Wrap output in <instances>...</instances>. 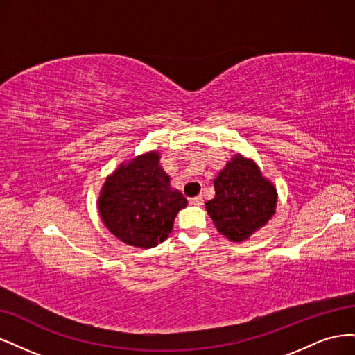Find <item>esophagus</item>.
Wrapping results in <instances>:
<instances>
[{
    "mask_svg": "<svg viewBox=\"0 0 355 355\" xmlns=\"http://www.w3.org/2000/svg\"><path fill=\"white\" fill-rule=\"evenodd\" d=\"M189 202L194 204V206H202V204H204V198H202V196H197V197H194V198H191Z\"/></svg>",
    "mask_w": 355,
    "mask_h": 355,
    "instance_id": "esophagus-1",
    "label": "esophagus"
}]
</instances>
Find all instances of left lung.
Masks as SVG:
<instances>
[{"label":"left lung","mask_w":355,"mask_h":355,"mask_svg":"<svg viewBox=\"0 0 355 355\" xmlns=\"http://www.w3.org/2000/svg\"><path fill=\"white\" fill-rule=\"evenodd\" d=\"M213 184L216 196L206 202V210L232 243L249 240L275 214L277 188L252 158L232 155Z\"/></svg>","instance_id":"obj_1"}]
</instances>
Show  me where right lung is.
<instances>
[{"instance_id":"obj_1","label":"right lung","mask_w":355,"mask_h":355,"mask_svg":"<svg viewBox=\"0 0 355 355\" xmlns=\"http://www.w3.org/2000/svg\"><path fill=\"white\" fill-rule=\"evenodd\" d=\"M153 149L124 161L106 176L98 198L105 227L128 245L151 249L173 230L176 214L187 198L170 185V176Z\"/></svg>"}]
</instances>
